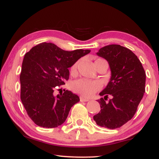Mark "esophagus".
I'll list each match as a JSON object with an SVG mask.
<instances>
[{
  "label": "esophagus",
  "instance_id": "34e87169",
  "mask_svg": "<svg viewBox=\"0 0 159 159\" xmlns=\"http://www.w3.org/2000/svg\"><path fill=\"white\" fill-rule=\"evenodd\" d=\"M80 101L81 102H88V101H89V99L84 98V97H80Z\"/></svg>",
  "mask_w": 159,
  "mask_h": 159
}]
</instances>
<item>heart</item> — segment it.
Returning <instances> with one entry per match:
<instances>
[{"instance_id":"obj_1","label":"heart","mask_w":159,"mask_h":159,"mask_svg":"<svg viewBox=\"0 0 159 159\" xmlns=\"http://www.w3.org/2000/svg\"><path fill=\"white\" fill-rule=\"evenodd\" d=\"M98 60H104L102 59H98L96 61ZM95 61V62H96ZM78 63L75 62V64L73 65L71 67V73H75L76 69H77ZM101 86L100 84L97 81H89L86 79H78L73 82L71 84V89L73 92H75L78 94H80L84 97H91L94 94L95 92H97Z\"/></svg>"}]
</instances>
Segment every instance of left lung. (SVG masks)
Segmentation results:
<instances>
[{
	"label": "left lung",
	"mask_w": 159,
	"mask_h": 159,
	"mask_svg": "<svg viewBox=\"0 0 159 159\" xmlns=\"http://www.w3.org/2000/svg\"><path fill=\"white\" fill-rule=\"evenodd\" d=\"M108 62L111 77L99 93L101 111L94 116L97 124L111 129L131 120L145 93V72L137 57L129 48L117 44L105 46L97 53ZM108 95L112 98L106 101Z\"/></svg>",
	"instance_id": "1"
}]
</instances>
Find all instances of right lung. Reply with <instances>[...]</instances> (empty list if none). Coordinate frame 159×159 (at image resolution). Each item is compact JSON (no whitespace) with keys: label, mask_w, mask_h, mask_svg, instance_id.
<instances>
[{"label":"right lung","mask_w":159,"mask_h":159,"mask_svg":"<svg viewBox=\"0 0 159 159\" xmlns=\"http://www.w3.org/2000/svg\"><path fill=\"white\" fill-rule=\"evenodd\" d=\"M90 52H69L43 42L25 54L20 78V97L27 115L36 125L55 128L65 121L72 106L80 99L70 91L57 96L54 91L69 79V67Z\"/></svg>","instance_id":"add662e5"}]
</instances>
